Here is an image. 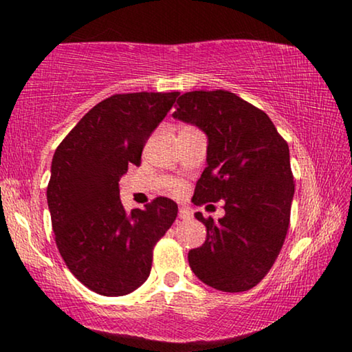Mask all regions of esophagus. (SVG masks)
Returning a JSON list of instances; mask_svg holds the SVG:
<instances>
[{
  "instance_id": "esophagus-1",
  "label": "esophagus",
  "mask_w": 352,
  "mask_h": 352,
  "mask_svg": "<svg viewBox=\"0 0 352 352\" xmlns=\"http://www.w3.org/2000/svg\"><path fill=\"white\" fill-rule=\"evenodd\" d=\"M179 218L181 219H190L192 218V211L189 208H186V206H181L179 208Z\"/></svg>"
}]
</instances>
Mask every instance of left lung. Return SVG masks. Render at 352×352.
Returning a JSON list of instances; mask_svg holds the SVG:
<instances>
[{
  "instance_id": "1",
  "label": "left lung",
  "mask_w": 352,
  "mask_h": 352,
  "mask_svg": "<svg viewBox=\"0 0 352 352\" xmlns=\"http://www.w3.org/2000/svg\"><path fill=\"white\" fill-rule=\"evenodd\" d=\"M173 118L208 139L192 201L224 200L226 211L218 221L195 213L206 239L187 254L189 266L216 290L247 292L263 280L285 242L295 194L288 144L263 110L223 89L182 94Z\"/></svg>"
}]
</instances>
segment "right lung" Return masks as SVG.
Instances as JSON below:
<instances>
[{
	"label": "right lung",
	"instance_id": "add662e5",
	"mask_svg": "<svg viewBox=\"0 0 352 352\" xmlns=\"http://www.w3.org/2000/svg\"><path fill=\"white\" fill-rule=\"evenodd\" d=\"M179 93L110 96L94 105L56 148L47 206L56 245L70 272L99 295H128L147 280L152 250L177 216L157 197L128 213L118 181Z\"/></svg>",
	"mask_w": 352,
	"mask_h": 352
}]
</instances>
